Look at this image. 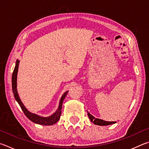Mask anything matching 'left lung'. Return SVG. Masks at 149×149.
<instances>
[{"mask_svg":"<svg viewBox=\"0 0 149 149\" xmlns=\"http://www.w3.org/2000/svg\"><path fill=\"white\" fill-rule=\"evenodd\" d=\"M87 115H88V116H89L90 120L92 122H93L94 124H96V125H111V124H113V123H116V122H106V121H104L102 120L98 119V118H95L94 116H93L92 115H91L90 113H89V112H87Z\"/></svg>","mask_w":149,"mask_h":149,"instance_id":"8db88e82","label":"left lung"}]
</instances>
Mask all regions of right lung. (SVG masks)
Returning <instances> with one entry per match:
<instances>
[{
	"instance_id": "1",
	"label": "right lung",
	"mask_w": 149,
	"mask_h": 149,
	"mask_svg": "<svg viewBox=\"0 0 149 149\" xmlns=\"http://www.w3.org/2000/svg\"><path fill=\"white\" fill-rule=\"evenodd\" d=\"M19 60H17L16 63V66L14 68V72L12 73V91H13V94L15 97V99L16 100V101L18 102L20 107H21L22 111H23L25 115L26 116L27 118L32 121L33 122L37 124H41L43 125H53L54 123H56L59 120L60 118V115H61L62 112V103L63 100L65 99V97H66L68 94V92L66 91L64 93V94L62 95V97L60 99L59 107L58 108V110L54 114L50 116L49 117H41L39 116L33 114V113L29 112L27 110V108L24 107L23 103L22 102L21 100H20L19 95L17 94V70H18V65H19Z\"/></svg>"
}]
</instances>
